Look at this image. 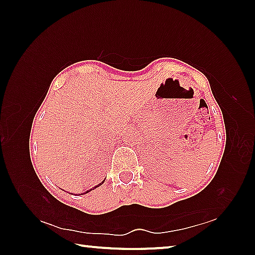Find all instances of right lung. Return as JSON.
<instances>
[{"instance_id":"right-lung-1","label":"right lung","mask_w":255,"mask_h":255,"mask_svg":"<svg viewBox=\"0 0 255 255\" xmlns=\"http://www.w3.org/2000/svg\"><path fill=\"white\" fill-rule=\"evenodd\" d=\"M101 183H103V182H101ZM100 183V184H101ZM100 184H99V185H100ZM99 185H97V187H94V189H96V188H98L99 187ZM91 190H93V189H91ZM91 190H89V191H91ZM89 191H86V192H89ZM83 195H84V193H83Z\"/></svg>"}]
</instances>
